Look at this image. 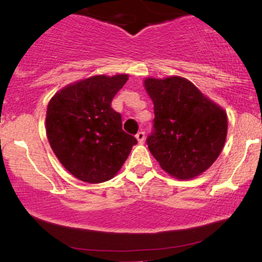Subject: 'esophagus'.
I'll return each mask as SVG.
<instances>
[{"label":"esophagus","mask_w":262,"mask_h":262,"mask_svg":"<svg viewBox=\"0 0 262 262\" xmlns=\"http://www.w3.org/2000/svg\"><path fill=\"white\" fill-rule=\"evenodd\" d=\"M136 138L139 143H143V140H144V138H145V133H144V132H142V130L138 132V133L136 134Z\"/></svg>","instance_id":"34e87169"}]
</instances>
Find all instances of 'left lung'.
I'll use <instances>...</instances> for the list:
<instances>
[{
	"instance_id": "1",
	"label": "left lung",
	"mask_w": 262,
	"mask_h": 262,
	"mask_svg": "<svg viewBox=\"0 0 262 262\" xmlns=\"http://www.w3.org/2000/svg\"><path fill=\"white\" fill-rule=\"evenodd\" d=\"M154 104L147 144L162 167L178 180H191L219 158L227 136L225 110L180 76L144 80Z\"/></svg>"
}]
</instances>
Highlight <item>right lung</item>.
<instances>
[{
  "instance_id": "obj_1",
  "label": "right lung",
  "mask_w": 262,
  "mask_h": 262,
  "mask_svg": "<svg viewBox=\"0 0 262 262\" xmlns=\"http://www.w3.org/2000/svg\"><path fill=\"white\" fill-rule=\"evenodd\" d=\"M128 75H96L70 84L52 96L46 134L55 156L74 177L88 183L112 180L137 139L122 129L112 100Z\"/></svg>"
}]
</instances>
